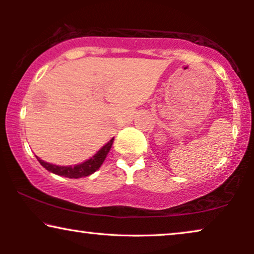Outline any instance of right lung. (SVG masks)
<instances>
[{
	"label": "right lung",
	"mask_w": 254,
	"mask_h": 254,
	"mask_svg": "<svg viewBox=\"0 0 254 254\" xmlns=\"http://www.w3.org/2000/svg\"><path fill=\"white\" fill-rule=\"evenodd\" d=\"M113 140L114 138H111V140L107 142L104 147L100 148L91 158L86 159L85 162L79 163V164H76L74 166L54 165V164H51V163L43 161V159H40L39 157H37V159L39 161L40 164L47 170V171L54 173V175L67 177V178H75V179L83 178V177H88L90 175H92L93 172H96L97 170L100 168V165L103 164L104 161H105L111 147H112Z\"/></svg>",
	"instance_id": "1"
}]
</instances>
